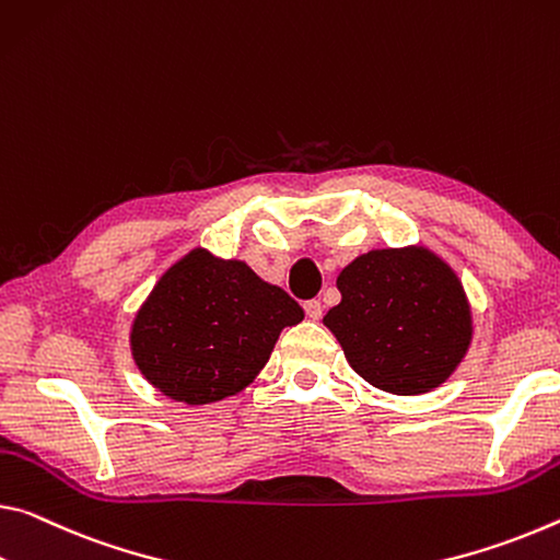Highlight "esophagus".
Returning a JSON list of instances; mask_svg holds the SVG:
<instances>
[{
    "label": "esophagus",
    "instance_id": "34e87169",
    "mask_svg": "<svg viewBox=\"0 0 560 560\" xmlns=\"http://www.w3.org/2000/svg\"><path fill=\"white\" fill-rule=\"evenodd\" d=\"M304 312H306L308 318H312V322H318V318H322V301H318V299L306 301Z\"/></svg>",
    "mask_w": 560,
    "mask_h": 560
}]
</instances>
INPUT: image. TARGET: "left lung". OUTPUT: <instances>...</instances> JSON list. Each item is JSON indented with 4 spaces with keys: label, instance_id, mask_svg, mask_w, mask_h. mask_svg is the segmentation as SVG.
Returning <instances> with one entry per match:
<instances>
[{
    "label": "left lung",
    "instance_id": "8db88e82",
    "mask_svg": "<svg viewBox=\"0 0 560 560\" xmlns=\"http://www.w3.org/2000/svg\"><path fill=\"white\" fill-rule=\"evenodd\" d=\"M341 304L324 326L371 386L419 396L454 376L474 341V312L458 273L425 246L371 248L346 264Z\"/></svg>",
    "mask_w": 560,
    "mask_h": 560
}]
</instances>
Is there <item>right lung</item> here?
Listing matches in <instances>:
<instances>
[{
  "mask_svg": "<svg viewBox=\"0 0 560 560\" xmlns=\"http://www.w3.org/2000/svg\"><path fill=\"white\" fill-rule=\"evenodd\" d=\"M301 318L304 308L246 261L197 246L168 266L141 301L129 349L156 392L207 406L252 386L279 334Z\"/></svg>",
  "mask_w": 560,
  "mask_h": 560,
  "instance_id": "add662e5",
  "label": "right lung"
}]
</instances>
